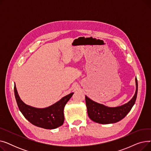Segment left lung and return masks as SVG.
I'll use <instances>...</instances> for the list:
<instances>
[{"label": "left lung", "instance_id": "1", "mask_svg": "<svg viewBox=\"0 0 151 151\" xmlns=\"http://www.w3.org/2000/svg\"><path fill=\"white\" fill-rule=\"evenodd\" d=\"M136 92L133 98L124 105L111 108L91 100L86 96V104L88 114L91 119L101 124L116 123L122 120L127 114L135 103L138 93V81L137 78Z\"/></svg>", "mask_w": 151, "mask_h": 151}]
</instances>
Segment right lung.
I'll list each match as a JSON object with an SVG mask.
<instances>
[{
    "mask_svg": "<svg viewBox=\"0 0 151 151\" xmlns=\"http://www.w3.org/2000/svg\"><path fill=\"white\" fill-rule=\"evenodd\" d=\"M14 96L20 111L33 125L45 129H54L61 126L64 122L63 109L73 93L61 99L54 105L45 108H37L25 104L19 97L16 86Z\"/></svg>",
    "mask_w": 151,
    "mask_h": 151,
    "instance_id": "add662e5",
    "label": "right lung"
}]
</instances>
